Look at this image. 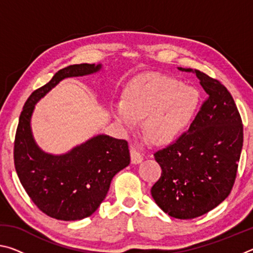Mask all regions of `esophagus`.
I'll list each match as a JSON object with an SVG mask.
<instances>
[{"label": "esophagus", "instance_id": "34e87169", "mask_svg": "<svg viewBox=\"0 0 253 253\" xmlns=\"http://www.w3.org/2000/svg\"><path fill=\"white\" fill-rule=\"evenodd\" d=\"M130 160L132 164H139L143 161V155L136 148H130Z\"/></svg>", "mask_w": 253, "mask_h": 253}]
</instances>
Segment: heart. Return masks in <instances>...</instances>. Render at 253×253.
Returning <instances> with one entry per match:
<instances>
[{
	"mask_svg": "<svg viewBox=\"0 0 253 253\" xmlns=\"http://www.w3.org/2000/svg\"><path fill=\"white\" fill-rule=\"evenodd\" d=\"M200 92L173 77L151 74L136 79L124 91V101L113 105V115L124 126H143L156 144H169L190 125L199 109Z\"/></svg>",
	"mask_w": 253,
	"mask_h": 253,
	"instance_id": "b5f03b06",
	"label": "heart"
}]
</instances>
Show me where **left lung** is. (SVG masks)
Returning a JSON list of instances; mask_svg holds the SVG:
<instances>
[{"mask_svg":"<svg viewBox=\"0 0 253 253\" xmlns=\"http://www.w3.org/2000/svg\"><path fill=\"white\" fill-rule=\"evenodd\" d=\"M193 72L208 99L187 132L155 156L162 175L151 193L169 216L194 219L228 198L237 176L243 145V126L231 93L220 81Z\"/></svg>","mask_w":253,"mask_h":253,"instance_id":"obj_1","label":"left lung"}]
</instances>
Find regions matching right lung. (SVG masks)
I'll use <instances>...</instances> for the list:
<instances>
[{
	"mask_svg": "<svg viewBox=\"0 0 253 253\" xmlns=\"http://www.w3.org/2000/svg\"><path fill=\"white\" fill-rule=\"evenodd\" d=\"M101 68L100 63H83L59 70L32 92L21 113L14 142L16 173L33 203L53 219L76 221L90 216L105 200L111 179L130 163L124 139L99 134L55 155L41 149L32 134V114L41 98L63 79L96 74Z\"/></svg>",
	"mask_w": 253,
	"mask_h": 253,
	"instance_id": "1",
	"label": "right lung"
}]
</instances>
